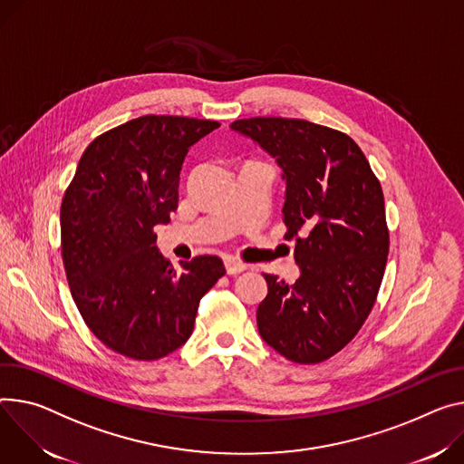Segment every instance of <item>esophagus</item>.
Here are the masks:
<instances>
[{
  "instance_id": "1",
  "label": "esophagus",
  "mask_w": 464,
  "mask_h": 464,
  "mask_svg": "<svg viewBox=\"0 0 464 464\" xmlns=\"http://www.w3.org/2000/svg\"><path fill=\"white\" fill-rule=\"evenodd\" d=\"M224 265H226V272H227L229 276H237V274H240V272H244V270L247 268L244 263H238V261L231 259V257H227V259L224 261Z\"/></svg>"
}]
</instances>
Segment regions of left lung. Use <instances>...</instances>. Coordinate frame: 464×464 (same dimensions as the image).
Returning <instances> with one entry per match:
<instances>
[{
    "label": "left lung",
    "mask_w": 464,
    "mask_h": 464,
    "mask_svg": "<svg viewBox=\"0 0 464 464\" xmlns=\"http://www.w3.org/2000/svg\"><path fill=\"white\" fill-rule=\"evenodd\" d=\"M229 128L283 170L285 238L296 240V283L265 274L259 334L288 361L322 362L357 334L382 286L389 256L382 185L341 131L294 118H247Z\"/></svg>",
    "instance_id": "1"
}]
</instances>
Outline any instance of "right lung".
Masks as SVG:
<instances>
[{
  "instance_id": "add662e5",
  "label": "right lung",
  "mask_w": 464,
  "mask_h": 464,
  "mask_svg": "<svg viewBox=\"0 0 464 464\" xmlns=\"http://www.w3.org/2000/svg\"><path fill=\"white\" fill-rule=\"evenodd\" d=\"M218 121L140 116L100 135L81 155L61 205V242L72 298L112 352L155 361L181 348L199 300L226 274L217 256L176 270L153 227L178 208L179 174Z\"/></svg>"
}]
</instances>
